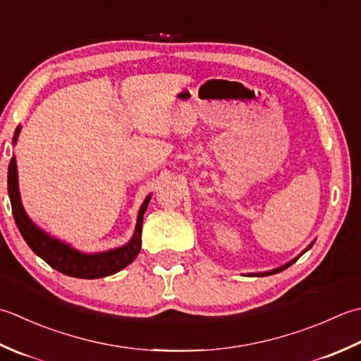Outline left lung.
I'll return each mask as SVG.
<instances>
[{
    "label": "left lung",
    "instance_id": "left-lung-1",
    "mask_svg": "<svg viewBox=\"0 0 361 361\" xmlns=\"http://www.w3.org/2000/svg\"><path fill=\"white\" fill-rule=\"evenodd\" d=\"M307 249H310V246H308ZM307 249H305V251H307ZM305 251H304V252H305ZM304 252H302V254H304ZM302 254H300V255H302ZM300 255H299V257H300ZM299 257H298V259H299ZM298 259H294V260H291L290 263H286V264H283V267H281V268H277V269H273V271H268V273H259V274H252V276H260V277H262V276H271V274L281 273V271H283V269H286V268H288V267H291V264H293L294 262H296Z\"/></svg>",
    "mask_w": 361,
    "mask_h": 361
}]
</instances>
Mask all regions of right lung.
<instances>
[{
    "mask_svg": "<svg viewBox=\"0 0 361 361\" xmlns=\"http://www.w3.org/2000/svg\"><path fill=\"white\" fill-rule=\"evenodd\" d=\"M20 128L16 130L13 143L17 142ZM7 190H9V197L12 204L13 219H16L20 233L23 235L25 241L32 251L45 260L51 268L57 269L59 273H63L71 277L79 279H101L106 276H112L118 273L120 269L128 267L129 263L135 260L140 249H142V226H143V213L148 209L151 195L146 197L142 209L137 216V227L134 237L126 246L114 249L109 252L101 254H82L71 249L68 245L51 238L49 235L42 232L39 227L27 218L26 212L21 205L20 193H18V179H17V164L16 157L11 159L9 173H7Z\"/></svg>",
    "mask_w": 361,
    "mask_h": 361,
    "instance_id": "1",
    "label": "right lung"
}]
</instances>
